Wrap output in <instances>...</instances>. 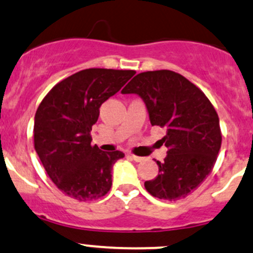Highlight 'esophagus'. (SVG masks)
<instances>
[{"instance_id":"34e87169","label":"esophagus","mask_w":253,"mask_h":253,"mask_svg":"<svg viewBox=\"0 0 253 253\" xmlns=\"http://www.w3.org/2000/svg\"><path fill=\"white\" fill-rule=\"evenodd\" d=\"M131 158L133 159V160H134L135 162H140V161H143V160H144V158H142V156H137V155H133V154H131Z\"/></svg>"}]
</instances>
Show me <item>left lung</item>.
Returning <instances> with one entry per match:
<instances>
[{
    "mask_svg": "<svg viewBox=\"0 0 253 253\" xmlns=\"http://www.w3.org/2000/svg\"><path fill=\"white\" fill-rule=\"evenodd\" d=\"M139 95L153 126L166 128L167 148L159 174L144 183L158 199L175 201L195 190L216 164L222 134L213 105L201 89L171 70L140 73L121 91Z\"/></svg>",
    "mask_w": 253,
    "mask_h": 253,
    "instance_id": "1",
    "label": "left lung"
}]
</instances>
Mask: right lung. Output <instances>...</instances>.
I'll return each mask as SVG.
<instances>
[{
  "label": "right lung",
  "mask_w": 253,
  "mask_h": 253,
  "mask_svg": "<svg viewBox=\"0 0 253 253\" xmlns=\"http://www.w3.org/2000/svg\"><path fill=\"white\" fill-rule=\"evenodd\" d=\"M135 74L133 70L86 69L55 84L35 114L34 143L52 182L79 201L104 196L111 169L125 154L92 147L99 108Z\"/></svg>",
  "instance_id": "add662e5"
}]
</instances>
